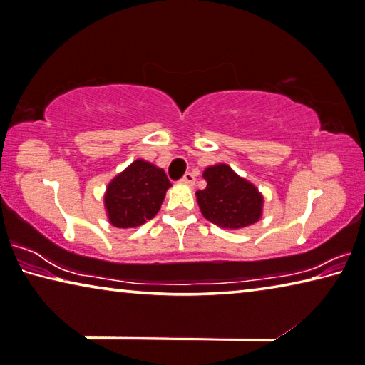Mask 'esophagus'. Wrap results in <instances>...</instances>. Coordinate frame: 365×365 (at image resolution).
I'll return each mask as SVG.
<instances>
[{
	"label": "esophagus",
	"mask_w": 365,
	"mask_h": 365,
	"mask_svg": "<svg viewBox=\"0 0 365 365\" xmlns=\"http://www.w3.org/2000/svg\"><path fill=\"white\" fill-rule=\"evenodd\" d=\"M181 184H182V186L192 187L195 184V176L192 175V173H186V175H184L182 179H181Z\"/></svg>",
	"instance_id": "1"
}]
</instances>
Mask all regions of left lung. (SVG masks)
Segmentation results:
<instances>
[{
    "mask_svg": "<svg viewBox=\"0 0 365 365\" xmlns=\"http://www.w3.org/2000/svg\"><path fill=\"white\" fill-rule=\"evenodd\" d=\"M202 176L207 181L197 190L199 209L207 220L227 230H240L256 223L262 217L264 197L253 182L238 176L225 163L205 168Z\"/></svg>",
    "mask_w": 365,
    "mask_h": 365,
    "instance_id": "8db88e82",
    "label": "left lung"
}]
</instances>
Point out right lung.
I'll list each match as a JSON object with an SVG mask.
<instances>
[{"label":"right lung","instance_id":"obj_1","mask_svg":"<svg viewBox=\"0 0 365 365\" xmlns=\"http://www.w3.org/2000/svg\"><path fill=\"white\" fill-rule=\"evenodd\" d=\"M171 187L161 168L135 160L108 184L104 209L112 227L137 228L158 214Z\"/></svg>","mask_w":365,"mask_h":365}]
</instances>
